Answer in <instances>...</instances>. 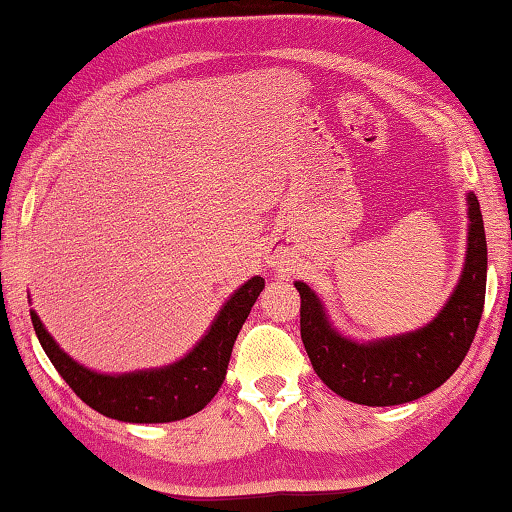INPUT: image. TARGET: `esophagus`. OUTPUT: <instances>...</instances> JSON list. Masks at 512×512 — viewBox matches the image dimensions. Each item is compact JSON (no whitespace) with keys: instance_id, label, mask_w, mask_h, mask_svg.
Masks as SVG:
<instances>
[{"instance_id":"1","label":"esophagus","mask_w":512,"mask_h":512,"mask_svg":"<svg viewBox=\"0 0 512 512\" xmlns=\"http://www.w3.org/2000/svg\"><path fill=\"white\" fill-rule=\"evenodd\" d=\"M273 264H275V262H273Z\"/></svg>"}]
</instances>
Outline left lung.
<instances>
[{"label":"left lung","instance_id":"1","mask_svg":"<svg viewBox=\"0 0 512 512\" xmlns=\"http://www.w3.org/2000/svg\"><path fill=\"white\" fill-rule=\"evenodd\" d=\"M467 250L461 280L440 314L415 332L359 343L329 323L320 298L300 291V336L316 375L354 404L395 406L436 391L461 366L483 314L488 246L476 196L467 194Z\"/></svg>","mask_w":512,"mask_h":512}]
</instances>
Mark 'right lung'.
<instances>
[{"label":"right lung","instance_id":"1","mask_svg":"<svg viewBox=\"0 0 512 512\" xmlns=\"http://www.w3.org/2000/svg\"><path fill=\"white\" fill-rule=\"evenodd\" d=\"M262 289L264 277L259 275L241 284L230 300H225L207 334L187 357L171 366L124 372V375H103L81 366L58 348L33 309L31 320L42 350L47 352L60 377L94 411L121 422H173L205 409L207 402L219 393L232 345Z\"/></svg>","mask_w":512,"mask_h":512}]
</instances>
